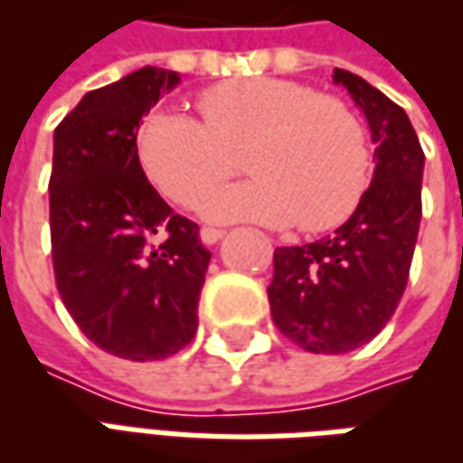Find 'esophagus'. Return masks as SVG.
Here are the masks:
<instances>
[{
  "label": "esophagus",
  "mask_w": 463,
  "mask_h": 463,
  "mask_svg": "<svg viewBox=\"0 0 463 463\" xmlns=\"http://www.w3.org/2000/svg\"><path fill=\"white\" fill-rule=\"evenodd\" d=\"M225 235V231H221V228H201V241L205 242V245H213V242H218Z\"/></svg>",
  "instance_id": "1"
}]
</instances>
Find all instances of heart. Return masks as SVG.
Listing matches in <instances>:
<instances>
[{
  "label": "heart",
  "mask_w": 463,
  "mask_h": 463,
  "mask_svg": "<svg viewBox=\"0 0 463 463\" xmlns=\"http://www.w3.org/2000/svg\"><path fill=\"white\" fill-rule=\"evenodd\" d=\"M201 121L153 114L138 136L146 175L168 201L191 208L237 170L250 182L209 194L208 221H252L322 232L347 221L372 178V148L359 116L335 96L278 76H245L195 99Z\"/></svg>",
  "instance_id": "1"
}]
</instances>
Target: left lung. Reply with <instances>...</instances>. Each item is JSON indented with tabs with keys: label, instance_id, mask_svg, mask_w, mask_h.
Here are the masks:
<instances>
[{
	"label": "left lung",
	"instance_id": "obj_1",
	"mask_svg": "<svg viewBox=\"0 0 463 463\" xmlns=\"http://www.w3.org/2000/svg\"><path fill=\"white\" fill-rule=\"evenodd\" d=\"M332 81L367 118L377 168L332 235L275 250L268 288L278 330L315 354H345L382 332L407 288L421 221L424 151L407 111L352 71L335 69Z\"/></svg>",
	"mask_w": 463,
	"mask_h": 463
}]
</instances>
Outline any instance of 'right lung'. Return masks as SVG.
<instances>
[{
  "label": "right lung",
  "instance_id": "obj_1",
  "mask_svg": "<svg viewBox=\"0 0 463 463\" xmlns=\"http://www.w3.org/2000/svg\"><path fill=\"white\" fill-rule=\"evenodd\" d=\"M175 71L143 66L96 89L54 131L49 178L59 295L96 347L131 362L175 354L198 330L211 252L138 161V123Z\"/></svg>",
  "mask_w": 463,
  "mask_h": 463
}]
</instances>
